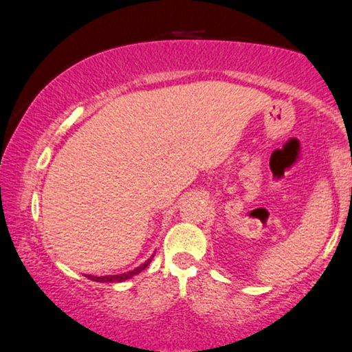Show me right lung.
<instances>
[{"label": "right lung", "instance_id": "1", "mask_svg": "<svg viewBox=\"0 0 352 352\" xmlns=\"http://www.w3.org/2000/svg\"><path fill=\"white\" fill-rule=\"evenodd\" d=\"M151 261H152V258L151 259H147L146 263L144 264H141V266L139 267H136V269H133V271H129V272H124V274H118V276H102V277H96V276H86L88 278H91V280H94V282H123V280H128V278H131L133 276H136V274H139V272H142L144 269H146L148 264H151Z\"/></svg>", "mask_w": 352, "mask_h": 352}]
</instances>
